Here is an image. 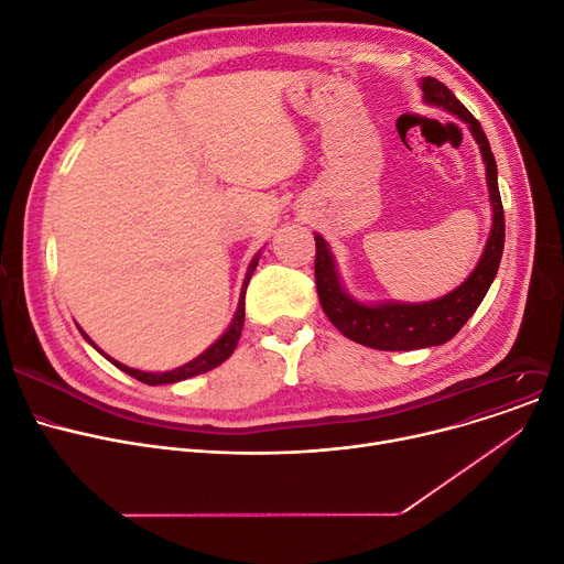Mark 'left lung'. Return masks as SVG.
I'll use <instances>...</instances> for the list:
<instances>
[{"label": "left lung", "mask_w": 564, "mask_h": 564, "mask_svg": "<svg viewBox=\"0 0 564 564\" xmlns=\"http://www.w3.org/2000/svg\"><path fill=\"white\" fill-rule=\"evenodd\" d=\"M423 102L442 107L465 122L471 131L474 141L480 148L485 163V180L489 188V207H491V227L489 237L482 248V254L476 263V269L469 278L435 301L425 303H361L350 295L341 282L337 259L329 250L327 241L321 235L316 239V289L318 301L327 318L339 333L361 346L376 350H416L442 346L453 339L462 325H465L471 314L482 303L485 293L489 291L496 271H499L503 243H506V218L499 193V175H496V161L489 148V141L480 122L467 111V107L435 77L421 79Z\"/></svg>", "instance_id": "8db88e82"}]
</instances>
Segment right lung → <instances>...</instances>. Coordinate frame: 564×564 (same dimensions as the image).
Wrapping results in <instances>:
<instances>
[{
	"instance_id": "obj_1",
	"label": "right lung",
	"mask_w": 564,
	"mask_h": 564,
	"mask_svg": "<svg viewBox=\"0 0 564 564\" xmlns=\"http://www.w3.org/2000/svg\"><path fill=\"white\" fill-rule=\"evenodd\" d=\"M259 257H261V252H257L254 257H252V261L248 263V271H246V280H243V286H241V295H239V307H237V312H235V318H231V323L227 325V329L225 333L205 350V352H200L197 355L195 359H191V361H186V364H182V367H177V369H173V371H165V373H152V371H141V369H131V367H124L122 361H118V359H113V357H109L105 350H99L95 344H93V339L84 333V329L79 327V333L84 335V339L97 350V352H102L113 367H118L120 371H124V373H129L131 378H137V380H141V382H145V384H173V382H180V380H186V378H193V376H200V373H207V371H212V369H216V367H220V364L235 352V348H237V344H239V339H241V329H243V318H246V289H248V282H250V278H252V273H254V269H257V263H259Z\"/></svg>"
}]
</instances>
